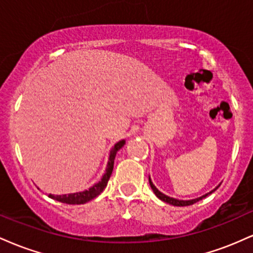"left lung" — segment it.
<instances>
[{"label": "left lung", "instance_id": "1", "mask_svg": "<svg viewBox=\"0 0 253 253\" xmlns=\"http://www.w3.org/2000/svg\"><path fill=\"white\" fill-rule=\"evenodd\" d=\"M149 182H150V185H151V189L153 190V193L156 194V196L158 197L159 200H162V201H164V202L169 203V205L176 206V207H184V206H190V205H194V203H196L197 201H200V200H202L203 197H206V196L211 195V193H214V191H215V190L217 189V188L220 187V184H219V185H217V187L214 188L213 190H211L210 193L205 194V195H202V196H200V197H196V199H193V200H178V199H173V197H170V196L165 195V194L162 193V191H159L158 189H157L156 185L153 184L152 181H151L150 176H149Z\"/></svg>", "mask_w": 253, "mask_h": 253}]
</instances>
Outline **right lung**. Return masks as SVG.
I'll return each mask as SVG.
<instances>
[{
  "label": "right lung",
  "instance_id": "right-lung-1",
  "mask_svg": "<svg viewBox=\"0 0 253 253\" xmlns=\"http://www.w3.org/2000/svg\"><path fill=\"white\" fill-rule=\"evenodd\" d=\"M125 144H126V140L123 139V140L118 141V143L112 147V150H110V153H109L108 163H107L106 172L103 173L101 181L95 183V184L92 185V187H90L89 189L83 190V191H77V193H72V194H64V195H52V194H48V197H51V199L56 200V201H59L62 203H68V205H83V203L91 201L92 199H95V197L100 195V194L104 190V188L107 187V183L109 181L110 175H112L113 172V168H114L115 156H117L118 151L120 150Z\"/></svg>",
  "mask_w": 253,
  "mask_h": 253
}]
</instances>
